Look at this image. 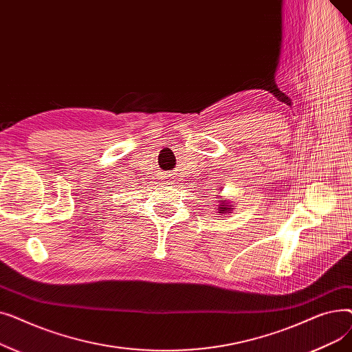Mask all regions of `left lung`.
Returning <instances> with one entry per match:
<instances>
[{"mask_svg": "<svg viewBox=\"0 0 352 352\" xmlns=\"http://www.w3.org/2000/svg\"><path fill=\"white\" fill-rule=\"evenodd\" d=\"M218 202H219V206L217 207V210H218V212H219V214H228L230 211H232V210H234V208H232V207H234V204H231V206H230V202H228L227 199H224V198H219V201H218Z\"/></svg>", "mask_w": 352, "mask_h": 352, "instance_id": "obj_1", "label": "left lung"}]
</instances>
